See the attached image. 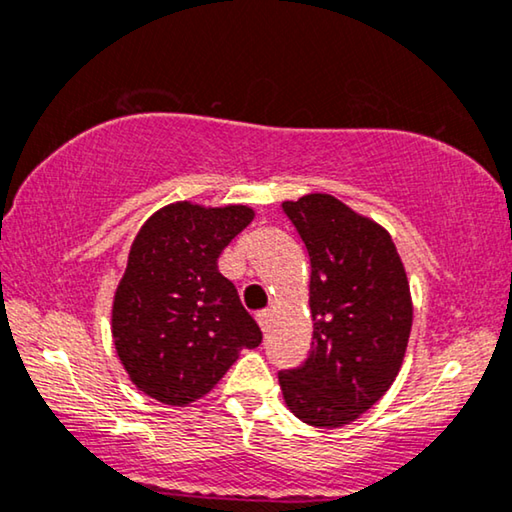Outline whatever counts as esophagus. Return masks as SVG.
Segmentation results:
<instances>
[{"label":"esophagus","mask_w":512,"mask_h":512,"mask_svg":"<svg viewBox=\"0 0 512 512\" xmlns=\"http://www.w3.org/2000/svg\"><path fill=\"white\" fill-rule=\"evenodd\" d=\"M257 324H259V329H262V331L269 329V324H271V312H269V310L257 312Z\"/></svg>","instance_id":"1"}]
</instances>
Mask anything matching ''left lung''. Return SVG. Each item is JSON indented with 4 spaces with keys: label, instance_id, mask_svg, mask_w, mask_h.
<instances>
[{
    "label": "left lung",
    "instance_id": "obj_1",
    "mask_svg": "<svg viewBox=\"0 0 512 512\" xmlns=\"http://www.w3.org/2000/svg\"><path fill=\"white\" fill-rule=\"evenodd\" d=\"M310 257L312 347L278 372L289 411L315 427H342L379 402L398 377L411 333L409 280L384 227L312 193L282 202Z\"/></svg>",
    "mask_w": 512,
    "mask_h": 512
}]
</instances>
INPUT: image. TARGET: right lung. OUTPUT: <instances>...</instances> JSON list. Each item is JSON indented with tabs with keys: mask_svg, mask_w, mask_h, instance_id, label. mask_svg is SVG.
<instances>
[{
	"mask_svg": "<svg viewBox=\"0 0 512 512\" xmlns=\"http://www.w3.org/2000/svg\"><path fill=\"white\" fill-rule=\"evenodd\" d=\"M255 211L174 202L137 232L112 303L114 349L144 395L172 407L207 395L262 331L218 271Z\"/></svg>",
	"mask_w": 512,
	"mask_h": 512,
	"instance_id": "1",
	"label": "right lung"
}]
</instances>
